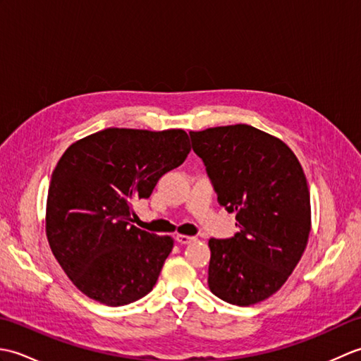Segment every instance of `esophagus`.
<instances>
[{
	"label": "esophagus",
	"mask_w": 361,
	"mask_h": 361,
	"mask_svg": "<svg viewBox=\"0 0 361 361\" xmlns=\"http://www.w3.org/2000/svg\"><path fill=\"white\" fill-rule=\"evenodd\" d=\"M195 237H190V235H186V234H178L176 235V242H178L180 245H188L190 242H194Z\"/></svg>",
	"instance_id": "1"
}]
</instances>
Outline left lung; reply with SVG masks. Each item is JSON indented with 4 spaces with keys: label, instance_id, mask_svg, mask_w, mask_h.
I'll list each match as a JSON object with an SVG mask.
<instances>
[{
    "label": "left lung",
    "instance_id": "1",
    "mask_svg": "<svg viewBox=\"0 0 361 361\" xmlns=\"http://www.w3.org/2000/svg\"><path fill=\"white\" fill-rule=\"evenodd\" d=\"M219 203L235 212L240 231L209 239L208 286L234 305L278 291L301 260L312 229L310 192L288 145L247 124L189 132Z\"/></svg>",
    "mask_w": 361,
    "mask_h": 361
}]
</instances>
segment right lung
<instances>
[{
    "label": "right lung",
    "instance_id": "add662e5",
    "mask_svg": "<svg viewBox=\"0 0 361 361\" xmlns=\"http://www.w3.org/2000/svg\"><path fill=\"white\" fill-rule=\"evenodd\" d=\"M190 152L185 130L105 128L73 142L54 169L46 237L54 257L83 295L118 307L145 296L173 248L171 235L130 224Z\"/></svg>",
    "mask_w": 361,
    "mask_h": 361
}]
</instances>
